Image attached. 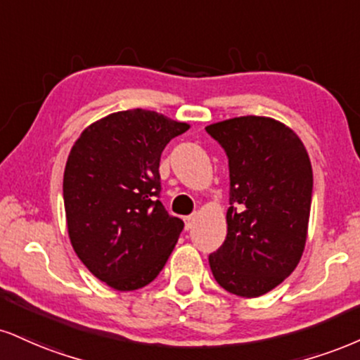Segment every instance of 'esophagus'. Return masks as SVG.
Wrapping results in <instances>:
<instances>
[{
    "mask_svg": "<svg viewBox=\"0 0 360 360\" xmlns=\"http://www.w3.org/2000/svg\"><path fill=\"white\" fill-rule=\"evenodd\" d=\"M194 221H196V216L191 214V216H186L184 218V223H186V229H191Z\"/></svg>",
    "mask_w": 360,
    "mask_h": 360,
    "instance_id": "1",
    "label": "esophagus"
}]
</instances>
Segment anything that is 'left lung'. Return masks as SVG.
I'll list each match as a JSON object with an SVG mask.
<instances>
[{
  "instance_id": "obj_1",
  "label": "left lung",
  "mask_w": 360,
  "mask_h": 360,
  "mask_svg": "<svg viewBox=\"0 0 360 360\" xmlns=\"http://www.w3.org/2000/svg\"><path fill=\"white\" fill-rule=\"evenodd\" d=\"M206 132L223 147L229 167L228 233L210 255L226 292L253 298L295 270L305 248L314 174L304 144L268 117H235Z\"/></svg>"
}]
</instances>
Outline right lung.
<instances>
[{
    "instance_id": "obj_1",
    "label": "right lung",
    "mask_w": 360,
    "mask_h": 360,
    "mask_svg": "<svg viewBox=\"0 0 360 360\" xmlns=\"http://www.w3.org/2000/svg\"><path fill=\"white\" fill-rule=\"evenodd\" d=\"M188 124L154 110L110 114L77 139L63 174L68 235L77 257L120 292L146 287L166 265L183 219L159 201V162Z\"/></svg>"
}]
</instances>
